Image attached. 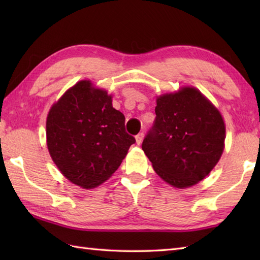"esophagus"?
I'll list each match as a JSON object with an SVG mask.
<instances>
[{"label": "esophagus", "mask_w": 260, "mask_h": 260, "mask_svg": "<svg viewBox=\"0 0 260 260\" xmlns=\"http://www.w3.org/2000/svg\"><path fill=\"white\" fill-rule=\"evenodd\" d=\"M135 139H136V143H137V144L141 145V143L143 142V139H144V133H139V134L136 135Z\"/></svg>", "instance_id": "1"}]
</instances>
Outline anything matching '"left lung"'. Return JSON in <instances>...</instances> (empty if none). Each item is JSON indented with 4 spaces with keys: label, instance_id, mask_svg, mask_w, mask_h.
<instances>
[{
    "label": "left lung",
    "instance_id": "obj_1",
    "mask_svg": "<svg viewBox=\"0 0 260 260\" xmlns=\"http://www.w3.org/2000/svg\"><path fill=\"white\" fill-rule=\"evenodd\" d=\"M156 117L142 148L169 184L187 187L211 172L223 152L221 115L196 88L159 96Z\"/></svg>",
    "mask_w": 260,
    "mask_h": 260
}]
</instances>
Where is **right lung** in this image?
I'll return each mask as SVG.
<instances>
[{
    "instance_id": "1",
    "label": "right lung",
    "mask_w": 260,
    "mask_h": 260,
    "mask_svg": "<svg viewBox=\"0 0 260 260\" xmlns=\"http://www.w3.org/2000/svg\"><path fill=\"white\" fill-rule=\"evenodd\" d=\"M135 139L112 96L81 80L71 87L47 117V144L54 164L73 183L91 189L106 181Z\"/></svg>"
}]
</instances>
